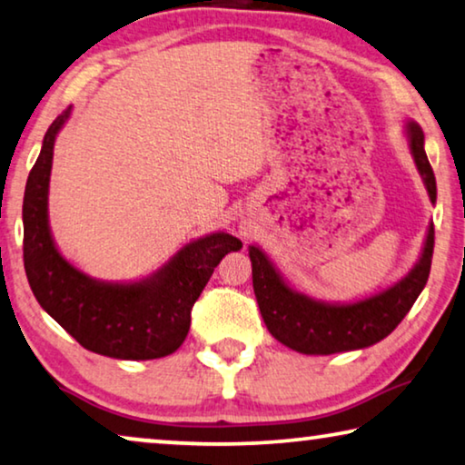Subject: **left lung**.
Listing matches in <instances>:
<instances>
[{
    "label": "left lung",
    "mask_w": 465,
    "mask_h": 465,
    "mask_svg": "<svg viewBox=\"0 0 465 465\" xmlns=\"http://www.w3.org/2000/svg\"><path fill=\"white\" fill-rule=\"evenodd\" d=\"M409 140L415 165L423 176L430 199L436 201V178L423 151V132L409 124ZM434 253V224L430 226L420 262L405 279L373 298L356 304L331 306L314 302L289 289L266 255L249 247L253 292L268 331L281 344L304 354H333L378 344L399 327L411 311L417 295L426 287Z\"/></svg>",
    "instance_id": "obj_1"
}]
</instances>
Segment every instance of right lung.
<instances>
[{
    "label": "right lung",
    "mask_w": 465,
    "mask_h": 465,
    "mask_svg": "<svg viewBox=\"0 0 465 465\" xmlns=\"http://www.w3.org/2000/svg\"><path fill=\"white\" fill-rule=\"evenodd\" d=\"M69 111L45 132L23 203V258L29 285L39 304L66 333L96 354L125 361L167 356L183 346L191 311L213 268L241 245L232 234L216 232L186 245L153 279L109 285L85 277L54 247L48 228V183L54 138Z\"/></svg>",
    "instance_id": "right-lung-1"
}]
</instances>
